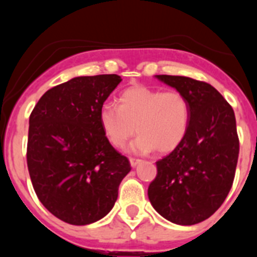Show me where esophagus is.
Wrapping results in <instances>:
<instances>
[{
  "label": "esophagus",
  "mask_w": 257,
  "mask_h": 257,
  "mask_svg": "<svg viewBox=\"0 0 257 257\" xmlns=\"http://www.w3.org/2000/svg\"><path fill=\"white\" fill-rule=\"evenodd\" d=\"M129 162H131V165H132V167L136 168L137 165L141 164L142 160H141V159H136V158H131V159H129Z\"/></svg>",
  "instance_id": "1"
}]
</instances>
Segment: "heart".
<instances>
[{
    "mask_svg": "<svg viewBox=\"0 0 257 257\" xmlns=\"http://www.w3.org/2000/svg\"><path fill=\"white\" fill-rule=\"evenodd\" d=\"M119 105L104 103L99 109V124L107 141L114 148L132 143V150L147 154L157 149L170 153L185 139L190 124V104L177 90L133 85L119 95Z\"/></svg>",
    "mask_w": 257,
    "mask_h": 257,
    "instance_id": "b5f03b06",
    "label": "heart"
}]
</instances>
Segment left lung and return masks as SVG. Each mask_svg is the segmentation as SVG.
Masks as SVG:
<instances>
[{
  "label": "left lung",
  "mask_w": 257,
  "mask_h": 257,
  "mask_svg": "<svg viewBox=\"0 0 257 257\" xmlns=\"http://www.w3.org/2000/svg\"><path fill=\"white\" fill-rule=\"evenodd\" d=\"M155 77L185 95L190 124L181 144L157 162L148 196L169 221L199 224L221 206L232 186L239 158L234 110L209 83L183 76Z\"/></svg>",
  "instance_id": "8db88e82"
}]
</instances>
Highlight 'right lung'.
Here are the masks:
<instances>
[{
	"label": "right lung",
	"mask_w": 257,
	"mask_h": 257,
	"mask_svg": "<svg viewBox=\"0 0 257 257\" xmlns=\"http://www.w3.org/2000/svg\"><path fill=\"white\" fill-rule=\"evenodd\" d=\"M121 78L76 77L47 90L30 115L27 167L38 199L62 221L88 225L118 198L131 163L107 141L99 109Z\"/></svg>",
	"instance_id": "1"
}]
</instances>
